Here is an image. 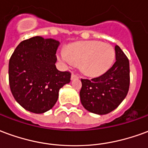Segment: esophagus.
<instances>
[{
  "instance_id": "1",
  "label": "esophagus",
  "mask_w": 148,
  "mask_h": 148,
  "mask_svg": "<svg viewBox=\"0 0 148 148\" xmlns=\"http://www.w3.org/2000/svg\"><path fill=\"white\" fill-rule=\"evenodd\" d=\"M78 77V75L74 73H72L71 74V79H75V78H77Z\"/></svg>"
}]
</instances>
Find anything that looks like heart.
Instances as JSON below:
<instances>
[{
    "mask_svg": "<svg viewBox=\"0 0 148 148\" xmlns=\"http://www.w3.org/2000/svg\"><path fill=\"white\" fill-rule=\"evenodd\" d=\"M115 51L109 43L100 41H82L70 44L59 53V58L69 65L80 64L85 74L96 76L103 74L112 63Z\"/></svg>",
    "mask_w": 148,
    "mask_h": 148,
    "instance_id": "1",
    "label": "heart"
}]
</instances>
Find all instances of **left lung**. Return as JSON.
<instances>
[{
    "mask_svg": "<svg viewBox=\"0 0 148 148\" xmlns=\"http://www.w3.org/2000/svg\"><path fill=\"white\" fill-rule=\"evenodd\" d=\"M116 62L99 77L81 79V102L90 112L104 115L116 109L127 96L130 85L129 61L119 46L115 47Z\"/></svg>",
    "mask_w": 148,
    "mask_h": 148,
    "instance_id": "8db88e82",
    "label": "left lung"
}]
</instances>
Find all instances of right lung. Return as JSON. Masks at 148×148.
Segmentation results:
<instances>
[{"instance_id":"obj_1","label":"right lung","mask_w":148,"mask_h":148,"mask_svg":"<svg viewBox=\"0 0 148 148\" xmlns=\"http://www.w3.org/2000/svg\"><path fill=\"white\" fill-rule=\"evenodd\" d=\"M59 42L35 36L15 49L8 63V80L15 100L24 109L43 113L55 106L58 91L71 82V72L57 70Z\"/></svg>"}]
</instances>
